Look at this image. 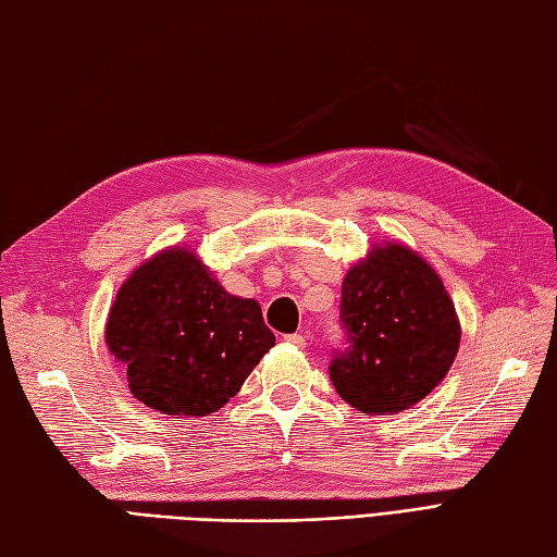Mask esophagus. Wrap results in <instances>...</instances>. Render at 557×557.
<instances>
[{"instance_id": "1", "label": "esophagus", "mask_w": 557, "mask_h": 557, "mask_svg": "<svg viewBox=\"0 0 557 557\" xmlns=\"http://www.w3.org/2000/svg\"><path fill=\"white\" fill-rule=\"evenodd\" d=\"M286 343L288 345H293V347H305L307 345V337L302 335V333H290V335H286Z\"/></svg>"}]
</instances>
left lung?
<instances>
[{"label":"left lung","instance_id":"8db88e82","mask_svg":"<svg viewBox=\"0 0 557 557\" xmlns=\"http://www.w3.org/2000/svg\"><path fill=\"white\" fill-rule=\"evenodd\" d=\"M345 347L329 375L361 413L389 416L418 404L451 369L460 343L456 309L435 269L404 248H375L343 283Z\"/></svg>","mask_w":557,"mask_h":557}]
</instances>
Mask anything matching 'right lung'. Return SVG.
Listing matches in <instances>:
<instances>
[{
	"instance_id": "add662e5",
	"label": "right lung",
	"mask_w": 557,
	"mask_h": 557,
	"mask_svg": "<svg viewBox=\"0 0 557 557\" xmlns=\"http://www.w3.org/2000/svg\"><path fill=\"white\" fill-rule=\"evenodd\" d=\"M106 343L132 395L170 416H208L232 399L276 337L255 300L228 295L194 252L156 255L122 283Z\"/></svg>"
}]
</instances>
